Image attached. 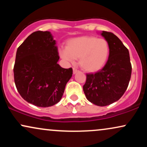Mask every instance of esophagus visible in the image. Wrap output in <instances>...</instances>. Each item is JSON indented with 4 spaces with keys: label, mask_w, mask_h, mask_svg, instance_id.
<instances>
[{
    "label": "esophagus",
    "mask_w": 147,
    "mask_h": 147,
    "mask_svg": "<svg viewBox=\"0 0 147 147\" xmlns=\"http://www.w3.org/2000/svg\"><path fill=\"white\" fill-rule=\"evenodd\" d=\"M79 72L78 70H77V69H75V68H73V74H76L77 72Z\"/></svg>",
    "instance_id": "obj_1"
}]
</instances>
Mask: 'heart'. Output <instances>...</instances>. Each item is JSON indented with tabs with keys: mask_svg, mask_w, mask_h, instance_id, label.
Wrapping results in <instances>:
<instances>
[{
	"mask_svg": "<svg viewBox=\"0 0 147 147\" xmlns=\"http://www.w3.org/2000/svg\"><path fill=\"white\" fill-rule=\"evenodd\" d=\"M63 60L73 63L79 58L81 68L88 72H95L104 66L110 53V45L104 38L96 36L76 37L67 42L66 48L59 49Z\"/></svg>",
	"mask_w": 147,
	"mask_h": 147,
	"instance_id": "1",
	"label": "heart"
}]
</instances>
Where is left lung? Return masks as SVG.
<instances>
[{"instance_id": "8db88e82", "label": "left lung", "mask_w": 147, "mask_h": 147, "mask_svg": "<svg viewBox=\"0 0 147 147\" xmlns=\"http://www.w3.org/2000/svg\"><path fill=\"white\" fill-rule=\"evenodd\" d=\"M101 35L109 42L110 53L106 65L94 74H87L83 86L89 102L99 106L110 105L124 95L131 76L129 52L114 34L102 31Z\"/></svg>"}]
</instances>
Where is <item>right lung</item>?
<instances>
[{"label":"right lung","mask_w":147,"mask_h":147,"mask_svg":"<svg viewBox=\"0 0 147 147\" xmlns=\"http://www.w3.org/2000/svg\"><path fill=\"white\" fill-rule=\"evenodd\" d=\"M56 41L50 32L36 31L18 47L14 67L18 92L26 102L49 107L61 99L72 69L59 65Z\"/></svg>","instance_id":"1"}]
</instances>
